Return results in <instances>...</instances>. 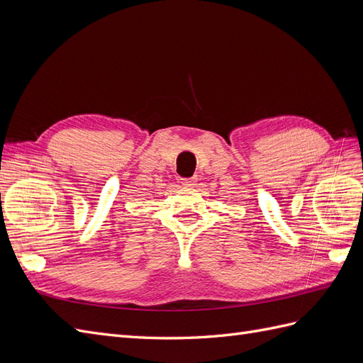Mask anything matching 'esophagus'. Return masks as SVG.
<instances>
[{"label":"esophagus","instance_id":"obj_1","mask_svg":"<svg viewBox=\"0 0 363 363\" xmlns=\"http://www.w3.org/2000/svg\"><path fill=\"white\" fill-rule=\"evenodd\" d=\"M182 184H183V186H189V188H192V186H195V184H196V179H195V177L182 179Z\"/></svg>","mask_w":363,"mask_h":363}]
</instances>
